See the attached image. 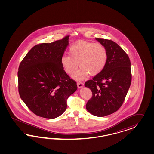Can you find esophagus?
Instances as JSON below:
<instances>
[{"mask_svg": "<svg viewBox=\"0 0 154 154\" xmlns=\"http://www.w3.org/2000/svg\"><path fill=\"white\" fill-rule=\"evenodd\" d=\"M84 86V84L82 82H77V86H78L79 88H81L83 87Z\"/></svg>", "mask_w": 154, "mask_h": 154, "instance_id": "obj_1", "label": "esophagus"}]
</instances>
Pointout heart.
<instances>
[{
	"label": "heart",
	"instance_id": "b5f03b06",
	"mask_svg": "<svg viewBox=\"0 0 154 154\" xmlns=\"http://www.w3.org/2000/svg\"><path fill=\"white\" fill-rule=\"evenodd\" d=\"M68 54L61 57V65L66 74L72 75L78 68L79 63L81 69L74 75L76 79H84L89 74L91 76L98 75L107 62V50L99 43L75 42L69 47Z\"/></svg>",
	"mask_w": 154,
	"mask_h": 154
}]
</instances>
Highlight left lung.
Instances as JSON below:
<instances>
[{"instance_id":"obj_1","label":"left lung","mask_w":154,"mask_h":154,"mask_svg":"<svg viewBox=\"0 0 154 154\" xmlns=\"http://www.w3.org/2000/svg\"><path fill=\"white\" fill-rule=\"evenodd\" d=\"M107 50V64L103 70L85 83L93 95L86 108L94 116L111 115L121 107L131 81V61L125 51L116 43L96 38Z\"/></svg>"}]
</instances>
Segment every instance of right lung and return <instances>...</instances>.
<instances>
[{
	"label": "right lung",
	"instance_id": "add662e5",
	"mask_svg": "<svg viewBox=\"0 0 154 154\" xmlns=\"http://www.w3.org/2000/svg\"><path fill=\"white\" fill-rule=\"evenodd\" d=\"M69 35L50 43H39L28 52L19 65L18 90L28 108L38 116L55 119L67 107L77 83L60 64Z\"/></svg>",
	"mask_w": 154,
	"mask_h": 154
}]
</instances>
